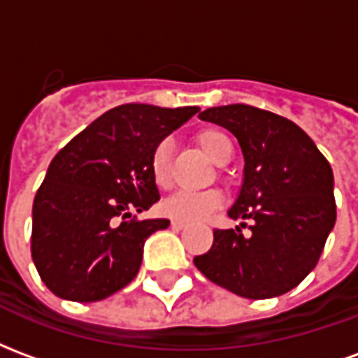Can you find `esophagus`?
Here are the masks:
<instances>
[{"instance_id":"obj_1","label":"esophagus","mask_w":358,"mask_h":358,"mask_svg":"<svg viewBox=\"0 0 358 358\" xmlns=\"http://www.w3.org/2000/svg\"><path fill=\"white\" fill-rule=\"evenodd\" d=\"M171 226L174 228V230H184L187 224H186V222H182V220H172Z\"/></svg>"}]
</instances>
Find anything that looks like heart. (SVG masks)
Returning <instances> with one entry per match:
<instances>
[{"mask_svg": "<svg viewBox=\"0 0 358 358\" xmlns=\"http://www.w3.org/2000/svg\"><path fill=\"white\" fill-rule=\"evenodd\" d=\"M197 141L215 163L222 164L232 157V140L220 128H213V126L203 128L197 132ZM171 159L172 141L161 140L153 148L151 161H149V169H151L157 186H169L172 174ZM220 205H222V195L218 194L217 189H203V192L182 189L161 203V213L174 220H182V222H199L220 209Z\"/></svg>", "mask_w": 358, "mask_h": 358, "instance_id": "1", "label": "heart"}]
</instances>
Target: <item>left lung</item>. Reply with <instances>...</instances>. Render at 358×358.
<instances>
[{
    "label": "left lung",
    "instance_id": "left-lung-1",
    "mask_svg": "<svg viewBox=\"0 0 358 358\" xmlns=\"http://www.w3.org/2000/svg\"><path fill=\"white\" fill-rule=\"evenodd\" d=\"M238 138L245 159L240 195L228 210L251 220L248 236L215 230L213 248L194 263L210 282L248 299L299 285L322 255L336 224L334 174L315 141L287 118L236 103L199 113Z\"/></svg>",
    "mask_w": 358,
    "mask_h": 358
}]
</instances>
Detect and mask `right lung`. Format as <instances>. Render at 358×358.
Instances as JSON below:
<instances>
[{"label": "right lung", "mask_w": 358, "mask_h": 358, "mask_svg": "<svg viewBox=\"0 0 358 358\" xmlns=\"http://www.w3.org/2000/svg\"><path fill=\"white\" fill-rule=\"evenodd\" d=\"M197 110L118 105L53 157L32 205L30 245L50 292L92 303L136 278L145 240L171 224L132 217L159 201L151 153Z\"/></svg>", "instance_id": "add662e5"}]
</instances>
